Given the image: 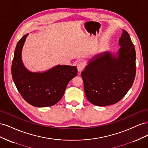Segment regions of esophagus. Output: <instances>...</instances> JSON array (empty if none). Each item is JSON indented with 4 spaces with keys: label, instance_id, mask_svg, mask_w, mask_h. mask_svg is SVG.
<instances>
[{
    "label": "esophagus",
    "instance_id": "obj_1",
    "mask_svg": "<svg viewBox=\"0 0 148 148\" xmlns=\"http://www.w3.org/2000/svg\"><path fill=\"white\" fill-rule=\"evenodd\" d=\"M85 66V63L83 61H79L77 64V69L78 72H81V71L84 69Z\"/></svg>",
    "mask_w": 148,
    "mask_h": 148
}]
</instances>
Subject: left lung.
<instances>
[{
	"mask_svg": "<svg viewBox=\"0 0 148 148\" xmlns=\"http://www.w3.org/2000/svg\"><path fill=\"white\" fill-rule=\"evenodd\" d=\"M117 54L104 52L93 57L82 72L88 100L97 106L114 104L132 86L136 75V52L129 34L123 29Z\"/></svg>",
	"mask_w": 148,
	"mask_h": 148,
	"instance_id": "1",
	"label": "left lung"
}]
</instances>
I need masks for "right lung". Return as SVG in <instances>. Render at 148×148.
<instances>
[{
  "mask_svg": "<svg viewBox=\"0 0 148 148\" xmlns=\"http://www.w3.org/2000/svg\"><path fill=\"white\" fill-rule=\"evenodd\" d=\"M26 34L18 42L12 65V75L15 86L23 99L38 107L52 106L63 97L67 84L77 75L75 66L58 65L44 72H31L24 66L21 51Z\"/></svg>",
  "mask_w": 148,
  "mask_h": 148,
  "instance_id": "right-lung-1",
  "label": "right lung"
}]
</instances>
